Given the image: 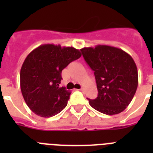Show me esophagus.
I'll return each instance as SVG.
<instances>
[{"mask_svg": "<svg viewBox=\"0 0 153 153\" xmlns=\"http://www.w3.org/2000/svg\"><path fill=\"white\" fill-rule=\"evenodd\" d=\"M84 89H84V88L82 87L80 89H79V90H80V91H84Z\"/></svg>", "mask_w": 153, "mask_h": 153, "instance_id": "34e87169", "label": "esophagus"}]
</instances>
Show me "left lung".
Listing matches in <instances>:
<instances>
[{"label": "left lung", "instance_id": "left-lung-1", "mask_svg": "<svg viewBox=\"0 0 153 153\" xmlns=\"http://www.w3.org/2000/svg\"><path fill=\"white\" fill-rule=\"evenodd\" d=\"M94 71L98 96L92 108L106 115L122 112L130 105L138 85L137 66L131 56L116 47L98 45L81 49Z\"/></svg>", "mask_w": 153, "mask_h": 153}]
</instances>
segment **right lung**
Listing matches in <instances>:
<instances>
[{
	"label": "right lung",
	"mask_w": 153,
	"mask_h": 153,
	"mask_svg": "<svg viewBox=\"0 0 153 153\" xmlns=\"http://www.w3.org/2000/svg\"><path fill=\"white\" fill-rule=\"evenodd\" d=\"M81 56L74 47L45 44L26 57L20 70V88L25 102L34 114L52 117L67 106L71 93L59 86L61 72Z\"/></svg>",
	"instance_id": "1"
}]
</instances>
